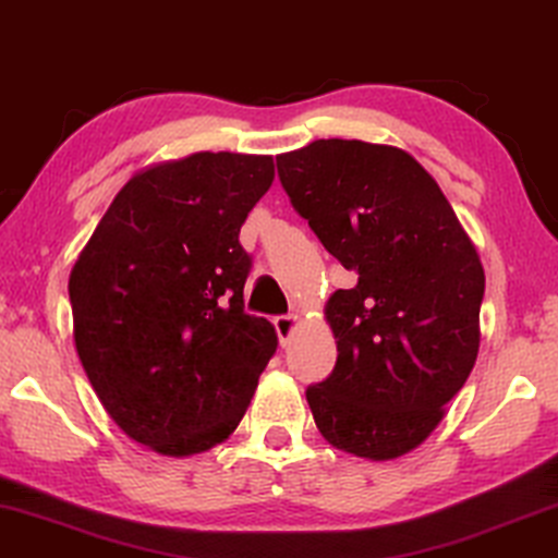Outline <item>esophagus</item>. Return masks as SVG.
<instances>
[{
  "instance_id": "obj_1",
  "label": "esophagus",
  "mask_w": 558,
  "mask_h": 558,
  "mask_svg": "<svg viewBox=\"0 0 558 558\" xmlns=\"http://www.w3.org/2000/svg\"><path fill=\"white\" fill-rule=\"evenodd\" d=\"M276 330H278V338H280V343L286 345L290 338H293V332H295V328H298V315H278L276 320Z\"/></svg>"
}]
</instances>
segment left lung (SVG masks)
Instances as JSON below:
<instances>
[{"label": "left lung", "instance_id": "8db88e82", "mask_svg": "<svg viewBox=\"0 0 558 558\" xmlns=\"http://www.w3.org/2000/svg\"><path fill=\"white\" fill-rule=\"evenodd\" d=\"M290 203L355 282L326 320L338 359L307 388L315 426L368 461L411 453L444 421L481 345L484 265L438 182L413 155L315 140L278 155Z\"/></svg>", "mask_w": 558, "mask_h": 558}]
</instances>
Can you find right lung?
Returning a JSON list of instances; mask_svg holds the SVG:
<instances>
[{
    "label": "right lung",
    "mask_w": 558,
    "mask_h": 558,
    "mask_svg": "<svg viewBox=\"0 0 558 558\" xmlns=\"http://www.w3.org/2000/svg\"><path fill=\"white\" fill-rule=\"evenodd\" d=\"M276 180L270 155L193 153L124 182L70 272L74 348L132 440L195 456L232 436L276 355L245 313L240 228Z\"/></svg>",
    "instance_id": "obj_1"
}]
</instances>
